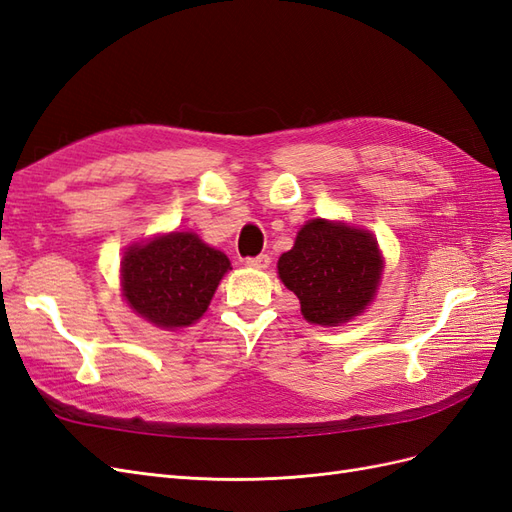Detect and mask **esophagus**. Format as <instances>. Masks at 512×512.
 I'll list each match as a JSON object with an SVG mask.
<instances>
[{
    "label": "esophagus",
    "instance_id": "34e87169",
    "mask_svg": "<svg viewBox=\"0 0 512 512\" xmlns=\"http://www.w3.org/2000/svg\"><path fill=\"white\" fill-rule=\"evenodd\" d=\"M245 262H247V265H250V267L267 269V267L271 265V258H269V254H258V256H254V258H247Z\"/></svg>",
    "mask_w": 512,
    "mask_h": 512
}]
</instances>
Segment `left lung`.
<instances>
[{
  "label": "left lung",
  "mask_w": 512,
  "mask_h": 512,
  "mask_svg": "<svg viewBox=\"0 0 512 512\" xmlns=\"http://www.w3.org/2000/svg\"><path fill=\"white\" fill-rule=\"evenodd\" d=\"M277 273L297 294L307 322L337 327L361 314L374 297L382 258L367 230L312 220L280 256Z\"/></svg>",
  "instance_id": "obj_1"
}]
</instances>
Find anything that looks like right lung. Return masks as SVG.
Wrapping results in <instances>:
<instances>
[{
  "label": "right lung",
  "mask_w": 512,
  "mask_h": 512,
  "mask_svg": "<svg viewBox=\"0 0 512 512\" xmlns=\"http://www.w3.org/2000/svg\"><path fill=\"white\" fill-rule=\"evenodd\" d=\"M230 260L192 232L134 245L121 262L123 294L136 314L162 329L190 327L211 303Z\"/></svg>",
  "instance_id": "obj_1"
}]
</instances>
